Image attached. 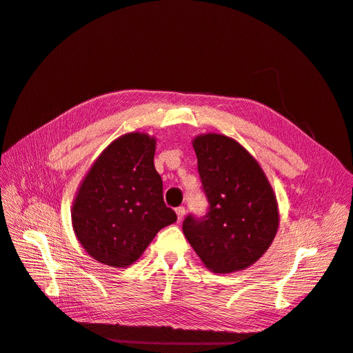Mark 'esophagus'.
<instances>
[{"label":"esophagus","instance_id":"obj_1","mask_svg":"<svg viewBox=\"0 0 353 353\" xmlns=\"http://www.w3.org/2000/svg\"><path fill=\"white\" fill-rule=\"evenodd\" d=\"M176 214H177V220L179 221H181L183 220V217H184V214H186V209H184V208H177L176 209Z\"/></svg>","mask_w":353,"mask_h":353}]
</instances>
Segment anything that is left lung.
Here are the masks:
<instances>
[{
    "mask_svg": "<svg viewBox=\"0 0 353 353\" xmlns=\"http://www.w3.org/2000/svg\"><path fill=\"white\" fill-rule=\"evenodd\" d=\"M192 144L209 212L201 219H184L183 233L209 270H243L266 253L279 229L272 184L261 164L234 139L206 133L196 136Z\"/></svg>",
    "mask_w": 353,
    "mask_h": 353,
    "instance_id": "1",
    "label": "left lung"
}]
</instances>
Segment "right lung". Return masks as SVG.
<instances>
[{
	"mask_svg": "<svg viewBox=\"0 0 353 353\" xmlns=\"http://www.w3.org/2000/svg\"><path fill=\"white\" fill-rule=\"evenodd\" d=\"M154 153V136L123 134L104 148L80 183L71 223L94 261L119 269L133 265L157 232L177 220L164 205Z\"/></svg>",
	"mask_w": 353,
	"mask_h": 353,
	"instance_id": "right-lung-1",
	"label": "right lung"
}]
</instances>
